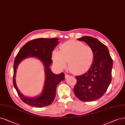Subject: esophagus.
Returning <instances> with one entry per match:
<instances>
[{
	"label": "esophagus",
	"instance_id": "obj_1",
	"mask_svg": "<svg viewBox=\"0 0 125 125\" xmlns=\"http://www.w3.org/2000/svg\"><path fill=\"white\" fill-rule=\"evenodd\" d=\"M69 76V75L68 74H65V78L66 79V78H67V77H68Z\"/></svg>",
	"mask_w": 125,
	"mask_h": 125
}]
</instances>
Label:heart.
I'll return each instance as SVG.
<instances>
[{
  "label": "heart",
  "instance_id": "obj_1",
  "mask_svg": "<svg viewBox=\"0 0 125 125\" xmlns=\"http://www.w3.org/2000/svg\"><path fill=\"white\" fill-rule=\"evenodd\" d=\"M52 56L54 63L62 69L67 64L69 70L74 74L87 72L93 66L94 54L92 48L83 42L74 40L63 43L59 51L54 50Z\"/></svg>",
  "mask_w": 125,
  "mask_h": 125
}]
</instances>
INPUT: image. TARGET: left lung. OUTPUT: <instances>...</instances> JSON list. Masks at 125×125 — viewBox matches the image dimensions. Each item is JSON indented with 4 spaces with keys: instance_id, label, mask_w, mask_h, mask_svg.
Returning a JSON list of instances; mask_svg holds the SVG:
<instances>
[{
    "instance_id": "8db88e82",
    "label": "left lung",
    "mask_w": 125,
    "mask_h": 125,
    "mask_svg": "<svg viewBox=\"0 0 125 125\" xmlns=\"http://www.w3.org/2000/svg\"><path fill=\"white\" fill-rule=\"evenodd\" d=\"M77 39L92 48L94 58L93 66L86 73L75 76L77 82L73 91L81 101L96 100L104 95L111 82L112 59L107 47L97 39L84 36Z\"/></svg>"
}]
</instances>
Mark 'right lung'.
<instances>
[{
  "mask_svg": "<svg viewBox=\"0 0 125 125\" xmlns=\"http://www.w3.org/2000/svg\"><path fill=\"white\" fill-rule=\"evenodd\" d=\"M59 43L58 39L38 38L26 43L16 56L13 65V85L19 97L24 102L31 106L42 107L50 105L54 100L57 85L64 80L63 72L55 74L52 72L50 66L52 63V53ZM36 57L44 64L45 68L46 81L43 91L40 95L35 97H27L21 94L16 86L15 74L19 63L25 58Z\"/></svg>",
  "mask_w": 125,
  "mask_h": 125,
  "instance_id": "obj_1",
  "label": "right lung"
}]
</instances>
